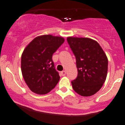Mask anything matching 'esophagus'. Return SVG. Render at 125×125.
<instances>
[{
    "instance_id": "obj_1",
    "label": "esophagus",
    "mask_w": 125,
    "mask_h": 125,
    "mask_svg": "<svg viewBox=\"0 0 125 125\" xmlns=\"http://www.w3.org/2000/svg\"><path fill=\"white\" fill-rule=\"evenodd\" d=\"M60 74H61V75H62V76H65V75H66V71H62L61 73H60Z\"/></svg>"
}]
</instances>
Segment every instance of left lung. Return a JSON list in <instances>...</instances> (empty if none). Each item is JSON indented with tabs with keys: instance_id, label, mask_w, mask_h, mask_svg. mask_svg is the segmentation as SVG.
Instances as JSON below:
<instances>
[{
	"instance_id": "1",
	"label": "left lung",
	"mask_w": 125,
	"mask_h": 125,
	"mask_svg": "<svg viewBox=\"0 0 125 125\" xmlns=\"http://www.w3.org/2000/svg\"><path fill=\"white\" fill-rule=\"evenodd\" d=\"M67 41L76 59L78 75L71 82L79 95L88 97L99 91L108 72L106 55L99 43L87 37H68Z\"/></svg>"
}]
</instances>
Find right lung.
Here are the masks:
<instances>
[{
	"label": "right lung",
	"mask_w": 125,
	"mask_h": 125,
	"mask_svg": "<svg viewBox=\"0 0 125 125\" xmlns=\"http://www.w3.org/2000/svg\"><path fill=\"white\" fill-rule=\"evenodd\" d=\"M64 42L62 37L42 35L34 39L24 49L21 71L31 91L46 94L59 82L60 76L55 70L52 56Z\"/></svg>",
	"instance_id": "add662e5"
}]
</instances>
